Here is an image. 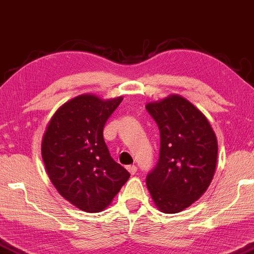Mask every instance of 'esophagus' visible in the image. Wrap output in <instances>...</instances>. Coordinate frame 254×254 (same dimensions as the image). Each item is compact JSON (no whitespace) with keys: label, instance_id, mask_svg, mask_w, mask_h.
Masks as SVG:
<instances>
[{"label":"esophagus","instance_id":"1","mask_svg":"<svg viewBox=\"0 0 254 254\" xmlns=\"http://www.w3.org/2000/svg\"><path fill=\"white\" fill-rule=\"evenodd\" d=\"M127 170H128V172L130 173L131 175H134L135 173H136V171H137V167H136L135 165H129V166H127Z\"/></svg>","mask_w":254,"mask_h":254}]
</instances>
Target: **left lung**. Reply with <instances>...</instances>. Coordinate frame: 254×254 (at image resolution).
I'll return each instance as SVG.
<instances>
[{
    "instance_id": "left-lung-1",
    "label": "left lung",
    "mask_w": 254,
    "mask_h": 254,
    "mask_svg": "<svg viewBox=\"0 0 254 254\" xmlns=\"http://www.w3.org/2000/svg\"><path fill=\"white\" fill-rule=\"evenodd\" d=\"M160 135L159 159L146 186L160 211L178 213L200 198L215 172L218 142L199 110L179 95L149 103Z\"/></svg>"
}]
</instances>
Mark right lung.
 Here are the masks:
<instances>
[{
	"mask_svg": "<svg viewBox=\"0 0 254 254\" xmlns=\"http://www.w3.org/2000/svg\"><path fill=\"white\" fill-rule=\"evenodd\" d=\"M121 101L94 95L73 98L57 110L43 136L49 179L66 200L84 212L103 211L130 176L113 160L103 137L106 121Z\"/></svg>",
	"mask_w": 254,
	"mask_h": 254,
	"instance_id": "obj_1",
	"label": "right lung"
}]
</instances>
